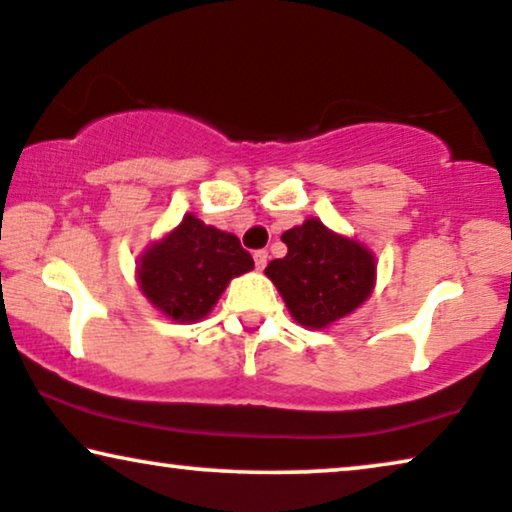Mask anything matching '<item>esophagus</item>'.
I'll return each mask as SVG.
<instances>
[{
	"label": "esophagus",
	"instance_id": "esophagus-1",
	"mask_svg": "<svg viewBox=\"0 0 512 512\" xmlns=\"http://www.w3.org/2000/svg\"><path fill=\"white\" fill-rule=\"evenodd\" d=\"M252 257H255V267H257V271H262L264 267H267V262H269V252H267V250H257Z\"/></svg>",
	"mask_w": 512,
	"mask_h": 512
}]
</instances>
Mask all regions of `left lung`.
<instances>
[{"instance_id": "obj_1", "label": "left lung", "mask_w": 512, "mask_h": 512, "mask_svg": "<svg viewBox=\"0 0 512 512\" xmlns=\"http://www.w3.org/2000/svg\"><path fill=\"white\" fill-rule=\"evenodd\" d=\"M283 260L269 262L264 274L276 285L295 323L325 330L365 304L377 283V257L358 238L337 234L309 217L281 236Z\"/></svg>"}]
</instances>
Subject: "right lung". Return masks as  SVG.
<instances>
[{
  "mask_svg": "<svg viewBox=\"0 0 512 512\" xmlns=\"http://www.w3.org/2000/svg\"><path fill=\"white\" fill-rule=\"evenodd\" d=\"M255 269L250 252L229 231L187 213L149 243L135 262V281L147 302L175 323H199L213 311L231 278Z\"/></svg>",
  "mask_w": 512,
  "mask_h": 512,
  "instance_id": "right-lung-1",
  "label": "right lung"
}]
</instances>
